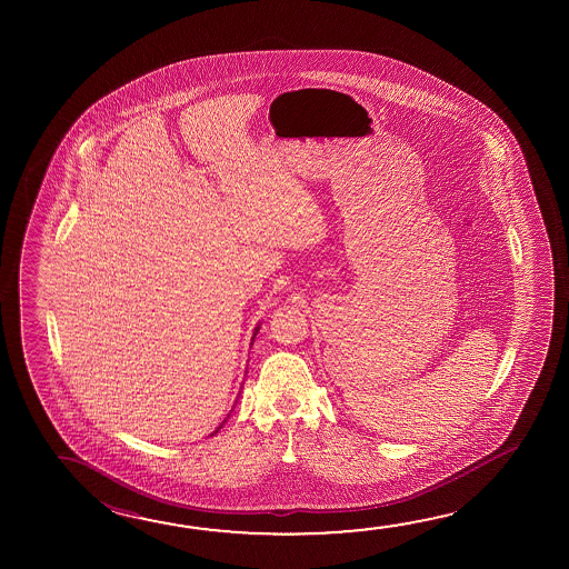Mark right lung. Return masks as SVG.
<instances>
[{
	"label": "right lung",
	"instance_id": "obj_1",
	"mask_svg": "<svg viewBox=\"0 0 569 569\" xmlns=\"http://www.w3.org/2000/svg\"><path fill=\"white\" fill-rule=\"evenodd\" d=\"M258 331H260V327H256V333H258ZM256 333H253V337H256ZM253 337H252V341H253ZM222 429V425H220V427H218V430ZM218 430H216V432H218ZM214 432V435H216Z\"/></svg>",
	"mask_w": 569,
	"mask_h": 569
}]
</instances>
